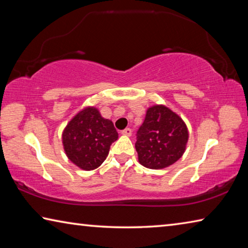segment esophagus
<instances>
[{
	"label": "esophagus",
	"instance_id": "34e87169",
	"mask_svg": "<svg viewBox=\"0 0 248 248\" xmlns=\"http://www.w3.org/2000/svg\"><path fill=\"white\" fill-rule=\"evenodd\" d=\"M121 133H123L124 136H131L132 130L130 129V128H125L124 130H123V131H121Z\"/></svg>",
	"mask_w": 248,
	"mask_h": 248
}]
</instances>
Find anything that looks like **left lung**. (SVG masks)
<instances>
[{"mask_svg":"<svg viewBox=\"0 0 248 248\" xmlns=\"http://www.w3.org/2000/svg\"><path fill=\"white\" fill-rule=\"evenodd\" d=\"M188 141L186 124L165 106H153L137 131L136 150L139 162L148 169L159 170L182 157Z\"/></svg>","mask_w":248,"mask_h":248,"instance_id":"obj_1","label":"left lung"}]
</instances>
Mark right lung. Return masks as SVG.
Masks as SVG:
<instances>
[{"label":"right lung","mask_w":248,"mask_h":248,"mask_svg":"<svg viewBox=\"0 0 248 248\" xmlns=\"http://www.w3.org/2000/svg\"><path fill=\"white\" fill-rule=\"evenodd\" d=\"M118 139L114 124L94 107L85 108L70 121L62 134L68 157L79 169L92 170L103 164L112 142Z\"/></svg>","instance_id":"right-lung-1"}]
</instances>
